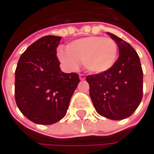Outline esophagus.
<instances>
[{
    "instance_id": "34e87169",
    "label": "esophagus",
    "mask_w": 154,
    "mask_h": 154,
    "mask_svg": "<svg viewBox=\"0 0 154 154\" xmlns=\"http://www.w3.org/2000/svg\"><path fill=\"white\" fill-rule=\"evenodd\" d=\"M79 78H80V80H85V75H84V74H79Z\"/></svg>"
}]
</instances>
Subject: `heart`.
Here are the masks:
<instances>
[{"label": "heart", "mask_w": 154, "mask_h": 154, "mask_svg": "<svg viewBox=\"0 0 154 154\" xmlns=\"http://www.w3.org/2000/svg\"><path fill=\"white\" fill-rule=\"evenodd\" d=\"M119 47L109 37L89 36L75 40L67 45V51L58 52L60 61L70 69L78 67L79 61L86 70L100 74L110 69L118 58Z\"/></svg>", "instance_id": "1"}]
</instances>
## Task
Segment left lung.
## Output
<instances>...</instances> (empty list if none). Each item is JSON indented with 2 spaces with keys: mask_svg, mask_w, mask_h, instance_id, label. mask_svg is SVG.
<instances>
[{
  "mask_svg": "<svg viewBox=\"0 0 154 154\" xmlns=\"http://www.w3.org/2000/svg\"><path fill=\"white\" fill-rule=\"evenodd\" d=\"M119 45V56L103 73L89 75V94L96 111L103 117L120 120L131 116L143 98V69L137 52L128 43L108 33Z\"/></svg>",
  "mask_w": 154,
  "mask_h": 154,
  "instance_id": "1",
  "label": "left lung"
}]
</instances>
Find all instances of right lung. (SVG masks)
Returning a JSON list of instances; mask_svg holds the SVG:
<instances>
[{"mask_svg": "<svg viewBox=\"0 0 154 154\" xmlns=\"http://www.w3.org/2000/svg\"><path fill=\"white\" fill-rule=\"evenodd\" d=\"M61 37L44 36L20 56L15 71V100L34 123L51 125L65 117L80 82L77 73H63L56 55Z\"/></svg>", "mask_w": 154, "mask_h": 154, "instance_id": "add662e5", "label": "right lung"}]
</instances>
